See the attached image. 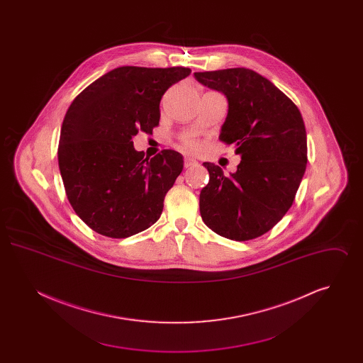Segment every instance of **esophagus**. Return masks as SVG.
<instances>
[{"instance_id":"1","label":"esophagus","mask_w":363,"mask_h":363,"mask_svg":"<svg viewBox=\"0 0 363 363\" xmlns=\"http://www.w3.org/2000/svg\"><path fill=\"white\" fill-rule=\"evenodd\" d=\"M193 164H197V160L193 159V157H189V156H185V159H184V166H185V167H190V166H193Z\"/></svg>"}]
</instances>
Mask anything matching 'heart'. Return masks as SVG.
I'll return each mask as SVG.
<instances>
[{"label": "heart", "mask_w": 363, "mask_h": 363, "mask_svg": "<svg viewBox=\"0 0 363 363\" xmlns=\"http://www.w3.org/2000/svg\"><path fill=\"white\" fill-rule=\"evenodd\" d=\"M181 147L188 152H196L200 150V143L196 138H186L181 141Z\"/></svg>", "instance_id": "b5f03b06"}]
</instances>
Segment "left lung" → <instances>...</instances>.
<instances>
[{
    "instance_id": "8db88e82",
    "label": "left lung",
    "mask_w": 363,
    "mask_h": 363,
    "mask_svg": "<svg viewBox=\"0 0 363 363\" xmlns=\"http://www.w3.org/2000/svg\"><path fill=\"white\" fill-rule=\"evenodd\" d=\"M194 77L227 96L219 140L241 155L231 175L204 163L209 182L200 193L201 218L225 238L255 240L293 206L308 163L303 118L287 95L255 70L196 72Z\"/></svg>"
}]
</instances>
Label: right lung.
I'll return each instance as SVG.
<instances>
[{
  "mask_svg": "<svg viewBox=\"0 0 363 363\" xmlns=\"http://www.w3.org/2000/svg\"><path fill=\"white\" fill-rule=\"evenodd\" d=\"M190 72L121 67L91 83L70 104L60 135V173L70 206L98 234L128 238L160 218L184 159L173 150L144 157L132 138L152 133L162 96Z\"/></svg>",
  "mask_w": 363,
  "mask_h": 363,
  "instance_id": "right-lung-1",
  "label": "right lung"
}]
</instances>
